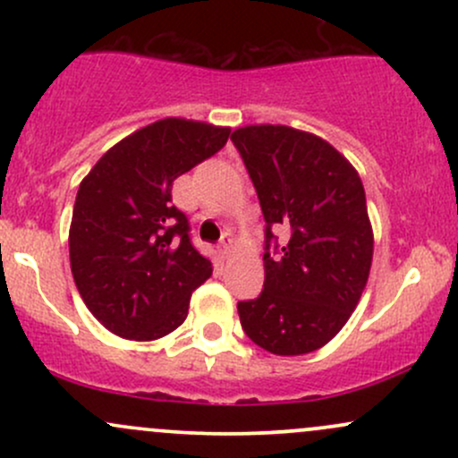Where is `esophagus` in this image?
I'll return each instance as SVG.
<instances>
[{
  "mask_svg": "<svg viewBox=\"0 0 458 458\" xmlns=\"http://www.w3.org/2000/svg\"><path fill=\"white\" fill-rule=\"evenodd\" d=\"M217 250H219V254H222V259H228V256L233 254V250H234V239H233V236L224 234L222 241H219Z\"/></svg>",
  "mask_w": 458,
  "mask_h": 458,
  "instance_id": "obj_1",
  "label": "esophagus"
}]
</instances>
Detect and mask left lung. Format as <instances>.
<instances>
[{
  "instance_id": "left-lung-1",
  "label": "left lung",
  "mask_w": 458,
  "mask_h": 458,
  "mask_svg": "<svg viewBox=\"0 0 458 458\" xmlns=\"http://www.w3.org/2000/svg\"><path fill=\"white\" fill-rule=\"evenodd\" d=\"M265 215V286L239 301L251 343L276 355L320 349L344 327L372 262V228L355 167L317 135L284 124L236 129ZM283 233L276 243L272 230Z\"/></svg>"
}]
</instances>
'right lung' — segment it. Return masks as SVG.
I'll return each instance as SVG.
<instances>
[{"mask_svg":"<svg viewBox=\"0 0 458 458\" xmlns=\"http://www.w3.org/2000/svg\"><path fill=\"white\" fill-rule=\"evenodd\" d=\"M228 127L157 120L112 146L81 181L68 250L83 303L112 334L157 340L187 318L213 273L191 245L172 182L228 141Z\"/></svg>","mask_w":458,"mask_h":458,"instance_id":"obj_1","label":"right lung"}]
</instances>
